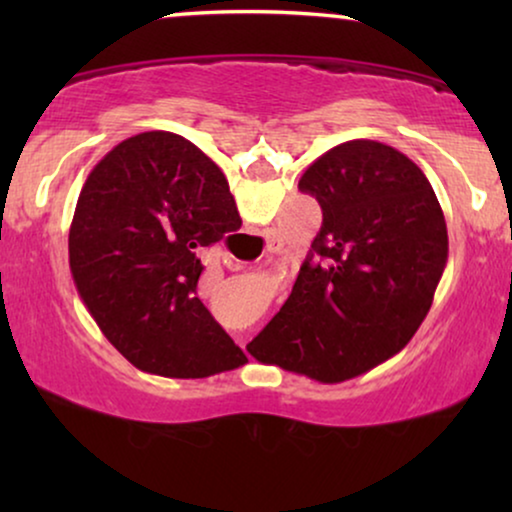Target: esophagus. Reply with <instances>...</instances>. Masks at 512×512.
<instances>
[{
	"instance_id": "34e87169",
	"label": "esophagus",
	"mask_w": 512,
	"mask_h": 512,
	"mask_svg": "<svg viewBox=\"0 0 512 512\" xmlns=\"http://www.w3.org/2000/svg\"><path fill=\"white\" fill-rule=\"evenodd\" d=\"M279 249H282V242H279V240H270V244H268V251H279ZM235 340L240 342L242 347H244V342H247V340H244V335H242V333H235Z\"/></svg>"
}]
</instances>
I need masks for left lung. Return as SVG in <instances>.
Returning a JSON list of instances; mask_svg holds the SVG:
<instances>
[{
	"instance_id": "obj_1",
	"label": "left lung",
	"mask_w": 512,
	"mask_h": 512,
	"mask_svg": "<svg viewBox=\"0 0 512 512\" xmlns=\"http://www.w3.org/2000/svg\"><path fill=\"white\" fill-rule=\"evenodd\" d=\"M321 228L291 296L247 349L324 384L356 377L408 345L447 263L443 209L424 172L394 146L352 139L298 181Z\"/></svg>"
}]
</instances>
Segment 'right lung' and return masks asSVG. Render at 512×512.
Masks as SVG:
<instances>
[{"label": "right lung", "instance_id": "obj_1", "mask_svg": "<svg viewBox=\"0 0 512 512\" xmlns=\"http://www.w3.org/2000/svg\"><path fill=\"white\" fill-rule=\"evenodd\" d=\"M240 226L219 165L174 132L125 139L93 167L69 228V270L132 366L188 380L247 361L198 298V251Z\"/></svg>", "mask_w": 512, "mask_h": 512}]
</instances>
